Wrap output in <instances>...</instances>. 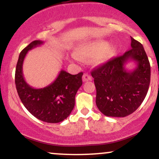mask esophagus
Returning a JSON list of instances; mask_svg holds the SVG:
<instances>
[{"label":"esophagus","mask_w":159,"mask_h":159,"mask_svg":"<svg viewBox=\"0 0 159 159\" xmlns=\"http://www.w3.org/2000/svg\"><path fill=\"white\" fill-rule=\"evenodd\" d=\"M92 80V77L90 74L88 73H84L83 75V81H91Z\"/></svg>","instance_id":"1"}]
</instances>
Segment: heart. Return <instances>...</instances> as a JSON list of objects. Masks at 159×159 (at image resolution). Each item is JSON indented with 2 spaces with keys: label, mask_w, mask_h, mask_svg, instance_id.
I'll return each mask as SVG.
<instances>
[{
  "label": "heart",
  "mask_w": 159,
  "mask_h": 159,
  "mask_svg": "<svg viewBox=\"0 0 159 159\" xmlns=\"http://www.w3.org/2000/svg\"><path fill=\"white\" fill-rule=\"evenodd\" d=\"M116 47L113 44H107L105 40H95L88 42L76 49V54L84 59L93 57V62L96 64H102L114 55ZM72 58L75 59L76 56Z\"/></svg>",
  "instance_id": "b5f03b06"
}]
</instances>
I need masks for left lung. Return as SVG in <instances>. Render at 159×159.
<instances>
[{"instance_id": "8db88e82", "label": "left lung", "mask_w": 159, "mask_h": 159, "mask_svg": "<svg viewBox=\"0 0 159 159\" xmlns=\"http://www.w3.org/2000/svg\"><path fill=\"white\" fill-rule=\"evenodd\" d=\"M131 47L123 55L111 60L93 70L96 88V103L104 115L124 117L132 114L143 102L150 83V64L143 45L131 37ZM136 63L132 71L125 65Z\"/></svg>"}]
</instances>
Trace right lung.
I'll return each mask as SVG.
<instances>
[{
    "instance_id": "obj_1",
    "label": "right lung",
    "mask_w": 159,
    "mask_h": 159,
    "mask_svg": "<svg viewBox=\"0 0 159 159\" xmlns=\"http://www.w3.org/2000/svg\"><path fill=\"white\" fill-rule=\"evenodd\" d=\"M43 43L41 40L33 41L20 53L15 75L16 90L24 106L33 116L45 123H57L66 119L73 110L76 93L82 85L83 72L71 75L61 70L47 87L36 89L29 85L24 78V60L28 51Z\"/></svg>"
}]
</instances>
